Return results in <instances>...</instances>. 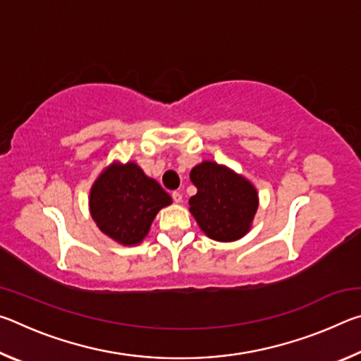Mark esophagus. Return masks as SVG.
Here are the masks:
<instances>
[{
  "label": "esophagus",
  "instance_id": "obj_1",
  "mask_svg": "<svg viewBox=\"0 0 361 361\" xmlns=\"http://www.w3.org/2000/svg\"><path fill=\"white\" fill-rule=\"evenodd\" d=\"M172 197H173V202L180 204L181 200H183V194H181L180 191H173V192H172Z\"/></svg>",
  "mask_w": 361,
  "mask_h": 361
}]
</instances>
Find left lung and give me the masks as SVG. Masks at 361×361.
Masks as SVG:
<instances>
[{
    "label": "left lung",
    "instance_id": "obj_1",
    "mask_svg": "<svg viewBox=\"0 0 361 361\" xmlns=\"http://www.w3.org/2000/svg\"><path fill=\"white\" fill-rule=\"evenodd\" d=\"M197 194L189 212L204 234L216 242H234L252 229L259 197L253 183L213 161H202L189 173Z\"/></svg>",
    "mask_w": 361,
    "mask_h": 361
}]
</instances>
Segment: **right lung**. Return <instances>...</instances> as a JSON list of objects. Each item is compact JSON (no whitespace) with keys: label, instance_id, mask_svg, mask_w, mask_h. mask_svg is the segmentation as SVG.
Masks as SVG:
<instances>
[{"label":"right lung","instance_id":"add662e5","mask_svg":"<svg viewBox=\"0 0 361 361\" xmlns=\"http://www.w3.org/2000/svg\"><path fill=\"white\" fill-rule=\"evenodd\" d=\"M170 204L172 197L132 161L109 164L89 194L95 224L109 239L126 247L142 243L159 210Z\"/></svg>","mask_w":361,"mask_h":361}]
</instances>
